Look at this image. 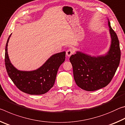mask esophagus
<instances>
[{"mask_svg":"<svg viewBox=\"0 0 125 125\" xmlns=\"http://www.w3.org/2000/svg\"><path fill=\"white\" fill-rule=\"evenodd\" d=\"M74 52V50L73 49V48H69V49L67 51L66 54H67V55L69 57V56H71L72 54H73Z\"/></svg>","mask_w":125,"mask_h":125,"instance_id":"1","label":"esophagus"}]
</instances>
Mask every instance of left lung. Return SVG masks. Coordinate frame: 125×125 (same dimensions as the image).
Masks as SVG:
<instances>
[{"instance_id":"8db88e82","label":"left lung","mask_w":125,"mask_h":125,"mask_svg":"<svg viewBox=\"0 0 125 125\" xmlns=\"http://www.w3.org/2000/svg\"><path fill=\"white\" fill-rule=\"evenodd\" d=\"M108 21L111 44L107 54L94 57L77 52L69 58L76 84L86 91H95L108 85L120 64L121 51L119 41Z\"/></svg>"}]
</instances>
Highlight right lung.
I'll use <instances>...</instances> for the list:
<instances>
[{
  "label": "right lung",
  "instance_id": "add662e5",
  "mask_svg": "<svg viewBox=\"0 0 125 125\" xmlns=\"http://www.w3.org/2000/svg\"><path fill=\"white\" fill-rule=\"evenodd\" d=\"M11 35L6 43L5 52V64L8 75L16 87L22 92L31 95L45 94L54 85L59 67L65 61V52L53 55L37 70L18 71L10 63L8 54V43Z\"/></svg>",
  "mask_w": 125,
  "mask_h": 125
}]
</instances>
